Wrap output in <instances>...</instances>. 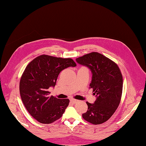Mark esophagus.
I'll use <instances>...</instances> for the list:
<instances>
[{
    "instance_id": "obj_1",
    "label": "esophagus",
    "mask_w": 146,
    "mask_h": 146,
    "mask_svg": "<svg viewBox=\"0 0 146 146\" xmlns=\"http://www.w3.org/2000/svg\"><path fill=\"white\" fill-rule=\"evenodd\" d=\"M78 101L79 100H76V99H74V98H71L70 100V102H72V103H73V104H75V103H76V102H78Z\"/></svg>"
}]
</instances>
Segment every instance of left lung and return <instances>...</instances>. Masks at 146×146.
<instances>
[{
  "label": "left lung",
  "instance_id": "1",
  "mask_svg": "<svg viewBox=\"0 0 146 146\" xmlns=\"http://www.w3.org/2000/svg\"><path fill=\"white\" fill-rule=\"evenodd\" d=\"M76 61L90 70V88L96 96L94 104L86 102L88 110L82 117L92 124H100L110 119L119 105L123 87L120 70L113 61L97 52L76 58Z\"/></svg>",
  "mask_w": 146,
  "mask_h": 146
}]
</instances>
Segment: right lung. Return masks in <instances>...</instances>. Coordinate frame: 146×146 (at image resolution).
Listing matches in <instances>:
<instances>
[{
  "mask_svg": "<svg viewBox=\"0 0 146 146\" xmlns=\"http://www.w3.org/2000/svg\"><path fill=\"white\" fill-rule=\"evenodd\" d=\"M76 66L72 59L41 55L26 66L20 80L21 97L27 110L42 123H51L61 117L69 99L49 96L48 89L54 87L61 71Z\"/></svg>",
  "mask_w": 146,
  "mask_h": 146,
  "instance_id": "obj_1",
  "label": "right lung"
}]
</instances>
